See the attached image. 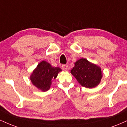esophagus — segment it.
Returning <instances> with one entry per match:
<instances>
[{
	"label": "esophagus",
	"instance_id": "34e87169",
	"mask_svg": "<svg viewBox=\"0 0 127 127\" xmlns=\"http://www.w3.org/2000/svg\"><path fill=\"white\" fill-rule=\"evenodd\" d=\"M62 68L63 70H67L68 68V65L67 64H63L62 65Z\"/></svg>",
	"mask_w": 127,
	"mask_h": 127
}]
</instances>
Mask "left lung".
<instances>
[{"instance_id": "8db88e82", "label": "left lung", "mask_w": 127, "mask_h": 127, "mask_svg": "<svg viewBox=\"0 0 127 127\" xmlns=\"http://www.w3.org/2000/svg\"><path fill=\"white\" fill-rule=\"evenodd\" d=\"M71 73L81 85L86 88L96 87L102 77L101 68L85 59H81L75 63Z\"/></svg>"}]
</instances>
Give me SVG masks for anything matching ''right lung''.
I'll return each instance as SVG.
<instances>
[{"label": "right lung", "mask_w": 127, "mask_h": 127, "mask_svg": "<svg viewBox=\"0 0 127 127\" xmlns=\"http://www.w3.org/2000/svg\"><path fill=\"white\" fill-rule=\"evenodd\" d=\"M62 71L59 67H54L48 63L42 61L32 73L30 80L32 84L43 91L48 90L52 79H55Z\"/></svg>", "instance_id": "right-lung-1"}]
</instances>
